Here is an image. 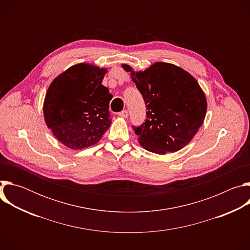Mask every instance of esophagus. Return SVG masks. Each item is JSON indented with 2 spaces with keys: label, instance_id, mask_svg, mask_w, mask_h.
Returning <instances> with one entry per match:
<instances>
[{
  "label": "esophagus",
  "instance_id": "esophagus-1",
  "mask_svg": "<svg viewBox=\"0 0 250 250\" xmlns=\"http://www.w3.org/2000/svg\"><path fill=\"white\" fill-rule=\"evenodd\" d=\"M119 116H120V117H122V118H124V119H126V118L128 117V112H127L126 110H125V111L121 112V113L119 114Z\"/></svg>",
  "mask_w": 250,
  "mask_h": 250
}]
</instances>
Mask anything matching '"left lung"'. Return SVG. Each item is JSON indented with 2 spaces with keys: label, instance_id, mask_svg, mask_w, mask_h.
<instances>
[{
  "label": "left lung",
  "instance_id": "8db88e82",
  "mask_svg": "<svg viewBox=\"0 0 250 250\" xmlns=\"http://www.w3.org/2000/svg\"><path fill=\"white\" fill-rule=\"evenodd\" d=\"M131 80L145 99L146 120L133 127L145 149L166 154L185 147L202 126L207 99L197 80L184 69L166 62H155L145 71L127 64Z\"/></svg>",
  "mask_w": 250,
  "mask_h": 250
}]
</instances>
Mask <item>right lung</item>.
Instances as JSON below:
<instances>
[{"instance_id": "right-lung-1", "label": "right lung", "mask_w": 250, "mask_h": 250, "mask_svg": "<svg viewBox=\"0 0 250 250\" xmlns=\"http://www.w3.org/2000/svg\"><path fill=\"white\" fill-rule=\"evenodd\" d=\"M105 68L79 63L58 75L43 103L44 121L53 135L71 149L96 145L112 124L113 96L102 85Z\"/></svg>"}]
</instances>
